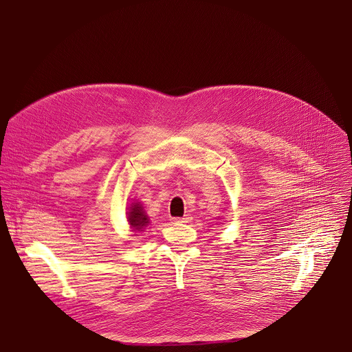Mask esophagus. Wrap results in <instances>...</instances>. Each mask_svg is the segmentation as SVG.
<instances>
[{"label":"esophagus","instance_id":"esophagus-1","mask_svg":"<svg viewBox=\"0 0 352 352\" xmlns=\"http://www.w3.org/2000/svg\"><path fill=\"white\" fill-rule=\"evenodd\" d=\"M174 221H175V223H189V221H190V216H189V214H185L184 217H177V219H174Z\"/></svg>","mask_w":352,"mask_h":352}]
</instances>
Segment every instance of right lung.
I'll list each match as a JSON object with an SVG mask.
<instances>
[{"label":"right lung","mask_w":352,"mask_h":352,"mask_svg":"<svg viewBox=\"0 0 352 352\" xmlns=\"http://www.w3.org/2000/svg\"><path fill=\"white\" fill-rule=\"evenodd\" d=\"M128 221L132 226L133 231H142V228L147 226L148 219L144 214V212H143V209L139 204L132 205V208L129 210V214H128Z\"/></svg>","instance_id":"add662e5"}]
</instances>
